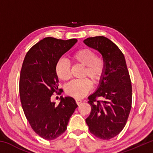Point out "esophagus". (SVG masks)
<instances>
[{
    "label": "esophagus",
    "mask_w": 153,
    "mask_h": 153,
    "mask_svg": "<svg viewBox=\"0 0 153 153\" xmlns=\"http://www.w3.org/2000/svg\"><path fill=\"white\" fill-rule=\"evenodd\" d=\"M76 103H77V105H79V104H80V103L82 102V100L81 99H76Z\"/></svg>",
    "instance_id": "esophagus-1"
}]
</instances>
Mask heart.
Segmentation results:
<instances>
[{
	"label": "heart",
	"instance_id": "heart-1",
	"mask_svg": "<svg viewBox=\"0 0 153 153\" xmlns=\"http://www.w3.org/2000/svg\"><path fill=\"white\" fill-rule=\"evenodd\" d=\"M75 63L84 67L83 77H88L93 84H97L104 74L105 63L101 56L95 55L92 49L82 48L74 52L71 56ZM55 72L59 79L67 81L71 77V69L68 62L63 59H59L55 65ZM92 88L89 79L74 80L65 87V92L75 98L84 97Z\"/></svg>",
	"mask_w": 153,
	"mask_h": 153
}]
</instances>
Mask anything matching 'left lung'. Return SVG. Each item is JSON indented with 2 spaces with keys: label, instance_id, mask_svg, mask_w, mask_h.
<instances>
[{
  "label": "left lung",
  "instance_id": "1",
  "mask_svg": "<svg viewBox=\"0 0 153 153\" xmlns=\"http://www.w3.org/2000/svg\"><path fill=\"white\" fill-rule=\"evenodd\" d=\"M84 42L99 52L105 63L98 89L88 97L91 112L86 122L93 135L109 140L122 131L128 121L132 99L130 77L123 54L112 41L104 36H95Z\"/></svg>",
  "mask_w": 153,
  "mask_h": 153
}]
</instances>
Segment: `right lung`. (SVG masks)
<instances>
[{"label": "right lung", "mask_w": 153, "mask_h": 153, "mask_svg": "<svg viewBox=\"0 0 153 153\" xmlns=\"http://www.w3.org/2000/svg\"><path fill=\"white\" fill-rule=\"evenodd\" d=\"M77 41L44 38L28 51L22 65L19 95L23 110L33 130L47 140L65 131L69 118L77 107L70 97H61L58 105L51 100L53 93L60 91L56 63Z\"/></svg>", "instance_id": "obj_1"}]
</instances>
